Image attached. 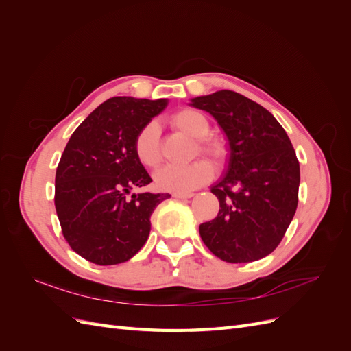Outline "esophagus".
<instances>
[{"instance_id":"1","label":"esophagus","mask_w":351,"mask_h":351,"mask_svg":"<svg viewBox=\"0 0 351 351\" xmlns=\"http://www.w3.org/2000/svg\"><path fill=\"white\" fill-rule=\"evenodd\" d=\"M173 196L177 199H190V197H193V193L192 192L190 193H173Z\"/></svg>"}]
</instances>
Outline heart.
I'll return each instance as SVG.
<instances>
[{
    "label": "heart",
    "mask_w": 351,
    "mask_h": 351,
    "mask_svg": "<svg viewBox=\"0 0 351 351\" xmlns=\"http://www.w3.org/2000/svg\"><path fill=\"white\" fill-rule=\"evenodd\" d=\"M171 123L189 136L197 139L195 155H205L215 167H222L228 159L230 147L227 141L218 134H208L210 123L206 117L193 110L183 108L173 114ZM134 154L139 162L146 168H158L162 162L161 137L156 121H149L137 132L134 137ZM214 176L212 167L205 159L184 167H164L155 174L159 189L173 193H190L192 190L206 184Z\"/></svg>",
    "instance_id": "b5f03b06"
}]
</instances>
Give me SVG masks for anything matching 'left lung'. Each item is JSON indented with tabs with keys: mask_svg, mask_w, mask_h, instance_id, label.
Listing matches in <instances>:
<instances>
[{
	"mask_svg": "<svg viewBox=\"0 0 351 351\" xmlns=\"http://www.w3.org/2000/svg\"><path fill=\"white\" fill-rule=\"evenodd\" d=\"M217 119L230 141L228 171L212 186L218 215L199 226L217 258L244 263L281 243L299 202L300 165L282 125L262 105L232 90L192 99Z\"/></svg>",
	"mask_w": 351,
	"mask_h": 351,
	"instance_id": "1",
	"label": "left lung"
}]
</instances>
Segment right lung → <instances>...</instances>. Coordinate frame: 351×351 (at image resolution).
Masks as SVG:
<instances>
[{"label": "right lung", "mask_w": 351, "mask_h": 351, "mask_svg": "<svg viewBox=\"0 0 351 351\" xmlns=\"http://www.w3.org/2000/svg\"><path fill=\"white\" fill-rule=\"evenodd\" d=\"M165 99L115 97L71 134L56 173V210L69 246L89 262L117 265L139 252L154 209L168 193H137L152 182L134 154V137Z\"/></svg>", "instance_id": "add662e5"}]
</instances>
